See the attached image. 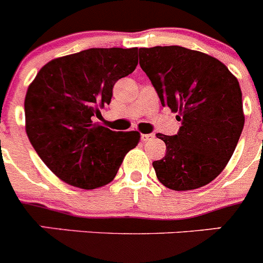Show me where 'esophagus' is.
Wrapping results in <instances>:
<instances>
[{"label":"esophagus","mask_w":263,"mask_h":263,"mask_svg":"<svg viewBox=\"0 0 263 263\" xmlns=\"http://www.w3.org/2000/svg\"><path fill=\"white\" fill-rule=\"evenodd\" d=\"M154 138V134H141V141L142 142H148Z\"/></svg>","instance_id":"esophagus-1"}]
</instances>
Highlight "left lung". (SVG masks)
<instances>
[{"instance_id": "8db88e82", "label": "left lung", "mask_w": 263, "mask_h": 263, "mask_svg": "<svg viewBox=\"0 0 263 263\" xmlns=\"http://www.w3.org/2000/svg\"><path fill=\"white\" fill-rule=\"evenodd\" d=\"M139 66L160 103L182 122L175 136L157 137L166 155L153 162L157 178L174 191L212 182L233 155L243 129L238 80L220 60L180 46L139 48Z\"/></svg>"}]
</instances>
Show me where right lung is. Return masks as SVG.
Listing matches in <instances>:
<instances>
[{
	"label": "right lung",
	"mask_w": 263,
	"mask_h": 263,
	"mask_svg": "<svg viewBox=\"0 0 263 263\" xmlns=\"http://www.w3.org/2000/svg\"><path fill=\"white\" fill-rule=\"evenodd\" d=\"M138 64V48H89L42 67L25 99L26 133L63 182L93 190L115 179L138 132H113L93 118L113 87Z\"/></svg>",
	"instance_id": "right-lung-1"
}]
</instances>
